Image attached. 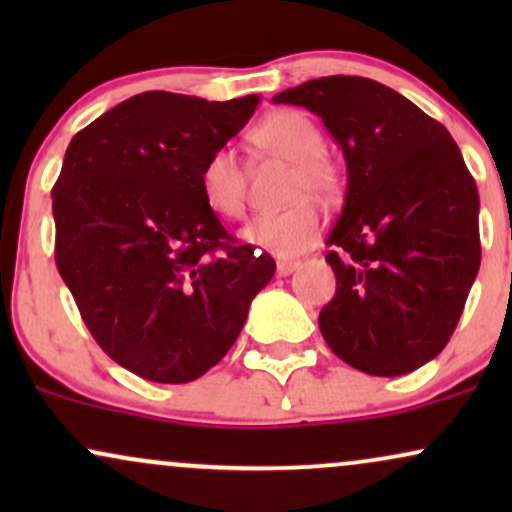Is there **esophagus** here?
<instances>
[{
	"mask_svg": "<svg viewBox=\"0 0 512 512\" xmlns=\"http://www.w3.org/2000/svg\"><path fill=\"white\" fill-rule=\"evenodd\" d=\"M298 264H301L298 260H279V262H276V274L289 276L293 269H298Z\"/></svg>",
	"mask_w": 512,
	"mask_h": 512,
	"instance_id": "1",
	"label": "esophagus"
}]
</instances>
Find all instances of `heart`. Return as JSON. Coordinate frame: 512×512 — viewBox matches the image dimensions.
Here are the masks:
<instances>
[{"label": "heart", "mask_w": 512, "mask_h": 512, "mask_svg": "<svg viewBox=\"0 0 512 512\" xmlns=\"http://www.w3.org/2000/svg\"><path fill=\"white\" fill-rule=\"evenodd\" d=\"M250 142L269 156L291 161L289 199L291 207L274 214H262L248 223L243 240L252 248L272 255H298L315 245L322 231V211L310 197L332 202L342 192V170L332 158L322 154L325 139L315 122L301 110L284 108L264 115L250 129ZM199 190L211 211L226 219H240L248 207V175L236 151H211L199 170Z\"/></svg>", "instance_id": "obj_1"}]
</instances>
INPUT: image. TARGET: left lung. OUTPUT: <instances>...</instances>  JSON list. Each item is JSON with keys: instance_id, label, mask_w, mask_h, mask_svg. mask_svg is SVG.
<instances>
[{"instance_id": "1", "label": "left lung", "mask_w": 512, "mask_h": 512, "mask_svg": "<svg viewBox=\"0 0 512 512\" xmlns=\"http://www.w3.org/2000/svg\"><path fill=\"white\" fill-rule=\"evenodd\" d=\"M322 117L346 158L320 332L344 363L404 375L450 342L481 262L479 192L450 132L402 93L322 76L274 96Z\"/></svg>"}]
</instances>
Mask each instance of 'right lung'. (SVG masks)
<instances>
[{
  "instance_id": "obj_1",
  "label": "right lung",
  "mask_w": 512,
  "mask_h": 512,
  "mask_svg": "<svg viewBox=\"0 0 512 512\" xmlns=\"http://www.w3.org/2000/svg\"><path fill=\"white\" fill-rule=\"evenodd\" d=\"M260 98L146 91L74 134L52 187L55 262L98 346L151 383H192L236 344L276 262L204 202L199 170Z\"/></svg>"
}]
</instances>
